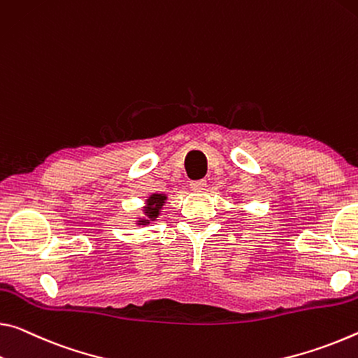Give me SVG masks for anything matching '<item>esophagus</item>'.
Here are the masks:
<instances>
[{
  "label": "esophagus",
  "instance_id": "1",
  "mask_svg": "<svg viewBox=\"0 0 358 358\" xmlns=\"http://www.w3.org/2000/svg\"><path fill=\"white\" fill-rule=\"evenodd\" d=\"M189 186L194 192H202L207 188V181L206 180H194V181H191Z\"/></svg>",
  "mask_w": 358,
  "mask_h": 358
}]
</instances>
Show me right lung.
Returning <instances> with one entry per match:
<instances>
[{
  "label": "right lung",
  "mask_w": 358,
  "mask_h": 358,
  "mask_svg": "<svg viewBox=\"0 0 358 358\" xmlns=\"http://www.w3.org/2000/svg\"><path fill=\"white\" fill-rule=\"evenodd\" d=\"M166 201H167L166 194H151L148 199H146V206L143 207L145 217L138 218L137 223L138 224H148L150 221H155L157 218L159 212H161L162 206L166 203Z\"/></svg>",
  "instance_id": "1"
}]
</instances>
